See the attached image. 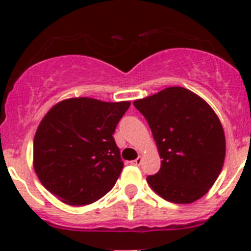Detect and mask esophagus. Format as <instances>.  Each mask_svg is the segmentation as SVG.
Wrapping results in <instances>:
<instances>
[{"mask_svg":"<svg viewBox=\"0 0 251 251\" xmlns=\"http://www.w3.org/2000/svg\"><path fill=\"white\" fill-rule=\"evenodd\" d=\"M142 162H143V158H142V157L139 156L138 158L134 159V161H132V163H133V165H134V166H141V165H142Z\"/></svg>","mask_w":251,"mask_h":251,"instance_id":"1","label":"esophagus"}]
</instances>
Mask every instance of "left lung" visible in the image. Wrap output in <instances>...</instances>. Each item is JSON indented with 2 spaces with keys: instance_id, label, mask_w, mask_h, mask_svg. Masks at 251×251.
I'll use <instances>...</instances> for the list:
<instances>
[{
  "instance_id": "obj_1",
  "label": "left lung",
  "mask_w": 251,
  "mask_h": 251,
  "mask_svg": "<svg viewBox=\"0 0 251 251\" xmlns=\"http://www.w3.org/2000/svg\"><path fill=\"white\" fill-rule=\"evenodd\" d=\"M147 119L161 168L147 177L153 191L174 203H191L211 188L225 159V134L212 108L195 93L171 86L133 101Z\"/></svg>"
}]
</instances>
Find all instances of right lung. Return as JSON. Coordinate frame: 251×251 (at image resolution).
I'll return each mask as SVG.
<instances>
[{"label":"right lung","mask_w":251,"mask_h":251,"mask_svg":"<svg viewBox=\"0 0 251 251\" xmlns=\"http://www.w3.org/2000/svg\"><path fill=\"white\" fill-rule=\"evenodd\" d=\"M129 105L84 97L65 99L46 113L34 138V168L49 192L83 206L112 190L123 170L113 133Z\"/></svg>","instance_id":"add662e5"}]
</instances>
